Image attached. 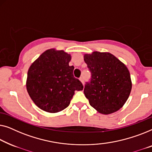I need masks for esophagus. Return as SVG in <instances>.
Returning a JSON list of instances; mask_svg holds the SVG:
<instances>
[{
  "label": "esophagus",
  "instance_id": "1",
  "mask_svg": "<svg viewBox=\"0 0 152 152\" xmlns=\"http://www.w3.org/2000/svg\"><path fill=\"white\" fill-rule=\"evenodd\" d=\"M80 82L82 83L83 85H84V80H83V77H80Z\"/></svg>",
  "mask_w": 152,
  "mask_h": 152
}]
</instances>
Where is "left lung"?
<instances>
[{
  "label": "left lung",
  "instance_id": "1",
  "mask_svg": "<svg viewBox=\"0 0 152 152\" xmlns=\"http://www.w3.org/2000/svg\"><path fill=\"white\" fill-rule=\"evenodd\" d=\"M84 61L91 74L90 82L84 89L90 105L102 114L117 112L125 104L132 90L129 69L109 52L85 54Z\"/></svg>",
  "mask_w": 152,
  "mask_h": 152
}]
</instances>
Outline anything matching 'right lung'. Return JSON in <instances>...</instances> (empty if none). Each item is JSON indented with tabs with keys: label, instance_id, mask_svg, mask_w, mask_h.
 Here are the masks:
<instances>
[{
	"label": "right lung",
	"instance_id": "1",
	"mask_svg": "<svg viewBox=\"0 0 152 152\" xmlns=\"http://www.w3.org/2000/svg\"><path fill=\"white\" fill-rule=\"evenodd\" d=\"M71 55L63 50L50 49L30 65L26 81L27 92L40 110L57 113L67 107L74 91L83 85L74 77V66H69Z\"/></svg>",
	"mask_w": 152,
	"mask_h": 152
}]
</instances>
